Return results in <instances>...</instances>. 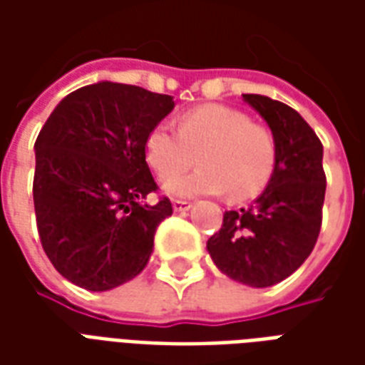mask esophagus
I'll return each instance as SVG.
<instances>
[{
    "label": "esophagus",
    "instance_id": "esophagus-1",
    "mask_svg": "<svg viewBox=\"0 0 365 365\" xmlns=\"http://www.w3.org/2000/svg\"><path fill=\"white\" fill-rule=\"evenodd\" d=\"M172 205H174L175 213H183V211H190L191 209L190 201H182V199H175Z\"/></svg>",
    "mask_w": 365,
    "mask_h": 365
}]
</instances>
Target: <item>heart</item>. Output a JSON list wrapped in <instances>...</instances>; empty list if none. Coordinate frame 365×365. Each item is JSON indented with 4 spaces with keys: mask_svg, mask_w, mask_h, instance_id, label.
<instances>
[{
    "mask_svg": "<svg viewBox=\"0 0 365 365\" xmlns=\"http://www.w3.org/2000/svg\"><path fill=\"white\" fill-rule=\"evenodd\" d=\"M146 162L172 197L229 193L245 201L260 193L274 174L277 146L272 130L254 125L246 113L225 105H201L183 113L178 130L156 125L144 144ZM198 154L200 170L170 176L189 167Z\"/></svg>",
    "mask_w": 365,
    "mask_h": 365,
    "instance_id": "obj_1",
    "label": "heart"
}]
</instances>
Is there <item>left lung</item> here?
<instances>
[{
    "label": "left lung",
    "instance_id": "left-lung-1",
    "mask_svg": "<svg viewBox=\"0 0 365 365\" xmlns=\"http://www.w3.org/2000/svg\"><path fill=\"white\" fill-rule=\"evenodd\" d=\"M242 99L274 135V174L252 205L225 213L221 230L207 240V252L230 279L269 287L309 258L321 232L327 190L322 144L289 105L258 93Z\"/></svg>",
    "mask_w": 365,
    "mask_h": 365
}]
</instances>
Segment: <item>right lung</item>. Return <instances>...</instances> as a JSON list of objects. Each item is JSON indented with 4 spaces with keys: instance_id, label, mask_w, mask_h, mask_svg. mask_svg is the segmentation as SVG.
<instances>
[{
    "instance_id": "right-lung-1",
    "label": "right lung",
    "mask_w": 365,
    "mask_h": 365,
    "mask_svg": "<svg viewBox=\"0 0 365 365\" xmlns=\"http://www.w3.org/2000/svg\"><path fill=\"white\" fill-rule=\"evenodd\" d=\"M174 107L172 96L97 82L64 97L38 133L36 227L52 266L78 287L115 289L150 260L172 203H144L156 190L144 144Z\"/></svg>"
}]
</instances>
